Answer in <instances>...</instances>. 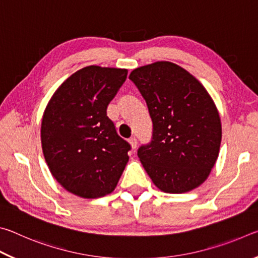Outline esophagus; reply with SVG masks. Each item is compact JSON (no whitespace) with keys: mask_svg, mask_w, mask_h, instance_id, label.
Here are the masks:
<instances>
[{"mask_svg":"<svg viewBox=\"0 0 258 258\" xmlns=\"http://www.w3.org/2000/svg\"><path fill=\"white\" fill-rule=\"evenodd\" d=\"M128 141L131 143V146H132V149H137V147H138V140H137V138H135V137L130 138Z\"/></svg>","mask_w":258,"mask_h":258,"instance_id":"obj_1","label":"esophagus"}]
</instances>
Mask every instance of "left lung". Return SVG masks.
Instances as JSON below:
<instances>
[{
    "instance_id": "left-lung-1",
    "label": "left lung",
    "mask_w": 258,
    "mask_h": 258,
    "mask_svg": "<svg viewBox=\"0 0 258 258\" xmlns=\"http://www.w3.org/2000/svg\"><path fill=\"white\" fill-rule=\"evenodd\" d=\"M130 80L146 100L152 120L151 141L138 157L155 185L183 194L208 177L220 151L218 111L205 87L168 61L134 69Z\"/></svg>"
}]
</instances>
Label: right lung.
<instances>
[{
	"mask_svg": "<svg viewBox=\"0 0 258 258\" xmlns=\"http://www.w3.org/2000/svg\"><path fill=\"white\" fill-rule=\"evenodd\" d=\"M126 77V69L83 68L60 85L43 115L46 164L55 180L80 197L112 192L128 160L131 145L107 115Z\"/></svg>",
	"mask_w": 258,
	"mask_h": 258,
	"instance_id": "1",
	"label": "right lung"
}]
</instances>
